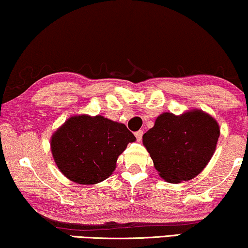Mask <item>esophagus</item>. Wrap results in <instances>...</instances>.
<instances>
[{
    "label": "esophagus",
    "instance_id": "34e87169",
    "mask_svg": "<svg viewBox=\"0 0 248 248\" xmlns=\"http://www.w3.org/2000/svg\"><path fill=\"white\" fill-rule=\"evenodd\" d=\"M135 136H136V138H137V140L140 141L141 138H142V130L136 131V132H135Z\"/></svg>",
    "mask_w": 248,
    "mask_h": 248
}]
</instances>
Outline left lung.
I'll return each mask as SVG.
<instances>
[{
    "mask_svg": "<svg viewBox=\"0 0 248 248\" xmlns=\"http://www.w3.org/2000/svg\"><path fill=\"white\" fill-rule=\"evenodd\" d=\"M219 125L200 110L177 117L163 113L142 142L160 177L170 183L193 179L204 169L216 151Z\"/></svg>",
    "mask_w": 248,
    "mask_h": 248,
    "instance_id": "obj_1",
    "label": "left lung"
}]
</instances>
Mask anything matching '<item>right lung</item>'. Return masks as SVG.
<instances>
[{"instance_id":"right-lung-1","label":"right lung","mask_w":248,"mask_h":248,"mask_svg":"<svg viewBox=\"0 0 248 248\" xmlns=\"http://www.w3.org/2000/svg\"><path fill=\"white\" fill-rule=\"evenodd\" d=\"M136 140L124 124L102 116L72 117L51 137V153L61 172L79 184L109 177L128 142Z\"/></svg>"}]
</instances>
